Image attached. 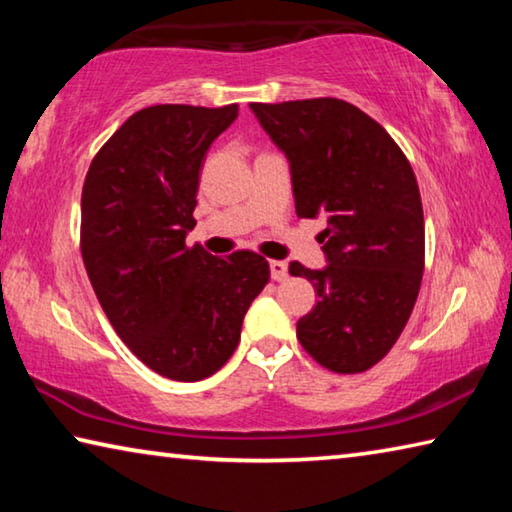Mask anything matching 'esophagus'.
<instances>
[{"label": "esophagus", "mask_w": 512, "mask_h": 512, "mask_svg": "<svg viewBox=\"0 0 512 512\" xmlns=\"http://www.w3.org/2000/svg\"><path fill=\"white\" fill-rule=\"evenodd\" d=\"M271 277L275 282H284L289 277V266L287 262H280V259H273L271 262Z\"/></svg>", "instance_id": "1"}]
</instances>
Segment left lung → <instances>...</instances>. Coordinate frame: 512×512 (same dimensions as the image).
Instances as JSON below:
<instances>
[{
  "mask_svg": "<svg viewBox=\"0 0 512 512\" xmlns=\"http://www.w3.org/2000/svg\"><path fill=\"white\" fill-rule=\"evenodd\" d=\"M250 110L289 158L296 214H327L318 235L327 268L289 264L318 293L298 341L327 370H368L400 339L420 293L424 214L411 164L384 126L343 99Z\"/></svg>",
  "mask_w": 512,
  "mask_h": 512,
  "instance_id": "8db88e82",
  "label": "left lung"
}]
</instances>
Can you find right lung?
<instances>
[{"label": "right lung", "instance_id": "right-lung-1", "mask_svg": "<svg viewBox=\"0 0 512 512\" xmlns=\"http://www.w3.org/2000/svg\"><path fill=\"white\" fill-rule=\"evenodd\" d=\"M237 115V103L144 108L101 146L83 183L81 255L92 289L128 350L167 379L214 375L271 277L253 250L221 259L185 244L205 153Z\"/></svg>", "mask_w": 512, "mask_h": 512}]
</instances>
